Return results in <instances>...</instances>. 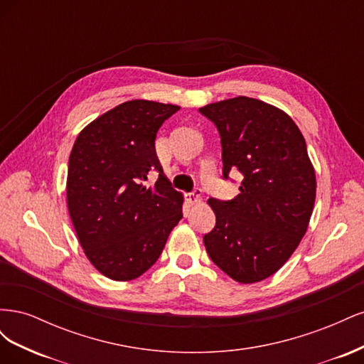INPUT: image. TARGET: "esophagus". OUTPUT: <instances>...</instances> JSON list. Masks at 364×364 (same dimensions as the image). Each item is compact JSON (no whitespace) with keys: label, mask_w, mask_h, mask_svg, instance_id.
I'll return each instance as SVG.
<instances>
[{"label":"esophagus","mask_w":364,"mask_h":364,"mask_svg":"<svg viewBox=\"0 0 364 364\" xmlns=\"http://www.w3.org/2000/svg\"><path fill=\"white\" fill-rule=\"evenodd\" d=\"M186 200H188V203H191V205H199V203H202L200 190H194V191L186 194Z\"/></svg>","instance_id":"obj_1"}]
</instances>
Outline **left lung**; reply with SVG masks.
<instances>
[{
  "label": "left lung",
  "instance_id": "left-lung-1",
  "mask_svg": "<svg viewBox=\"0 0 364 364\" xmlns=\"http://www.w3.org/2000/svg\"><path fill=\"white\" fill-rule=\"evenodd\" d=\"M199 111L220 134L223 179L235 170L245 178L232 200H208L215 226L203 237L206 252L237 282H259L284 266L310 223L316 173L305 139L287 114L257 98Z\"/></svg>",
  "mask_w": 364,
  "mask_h": 364
}]
</instances>
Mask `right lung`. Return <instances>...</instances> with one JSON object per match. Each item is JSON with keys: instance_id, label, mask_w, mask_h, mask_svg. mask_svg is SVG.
I'll return each mask as SVG.
<instances>
[{"instance_id": "add662e5", "label": "right lung", "mask_w": 364, "mask_h": 364, "mask_svg": "<svg viewBox=\"0 0 364 364\" xmlns=\"http://www.w3.org/2000/svg\"><path fill=\"white\" fill-rule=\"evenodd\" d=\"M179 106L130 100L87 124L68 162L67 203L92 266L114 281L155 264L182 218L183 197L165 178L155 150L159 127ZM153 172V187L145 181Z\"/></svg>"}]
</instances>
